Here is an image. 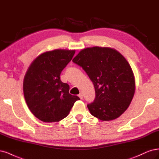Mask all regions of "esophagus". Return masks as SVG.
<instances>
[{
  "label": "esophagus",
  "instance_id": "obj_1",
  "mask_svg": "<svg viewBox=\"0 0 159 159\" xmlns=\"http://www.w3.org/2000/svg\"><path fill=\"white\" fill-rule=\"evenodd\" d=\"M79 98L82 100V99H83V93H80L79 94Z\"/></svg>",
  "mask_w": 159,
  "mask_h": 159
}]
</instances>
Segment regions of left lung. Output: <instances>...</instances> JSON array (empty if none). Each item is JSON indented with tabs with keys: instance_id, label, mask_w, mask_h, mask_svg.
Wrapping results in <instances>:
<instances>
[{
	"instance_id": "obj_1",
	"label": "left lung",
	"mask_w": 159,
	"mask_h": 159,
	"mask_svg": "<svg viewBox=\"0 0 159 159\" xmlns=\"http://www.w3.org/2000/svg\"><path fill=\"white\" fill-rule=\"evenodd\" d=\"M93 82L96 96L87 107L93 116L102 121L120 117L134 98L135 82L129 63L117 51L93 47L81 50L73 59Z\"/></svg>"
}]
</instances>
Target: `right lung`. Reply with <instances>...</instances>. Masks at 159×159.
I'll return each mask as SVG.
<instances>
[{
	"label": "right lung",
	"mask_w": 159,
	"mask_h": 159,
	"mask_svg": "<svg viewBox=\"0 0 159 159\" xmlns=\"http://www.w3.org/2000/svg\"><path fill=\"white\" fill-rule=\"evenodd\" d=\"M75 50L55 49L39 55L25 75L23 91L32 113L44 122L59 121L67 116L77 96L69 94V85L60 79L61 71Z\"/></svg>",
	"instance_id": "add662e5"
}]
</instances>
